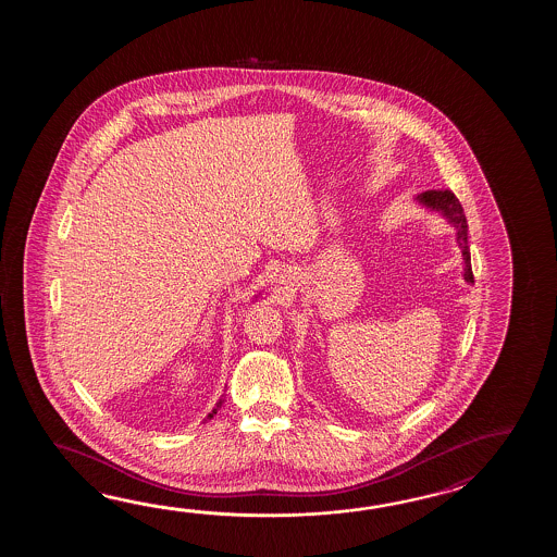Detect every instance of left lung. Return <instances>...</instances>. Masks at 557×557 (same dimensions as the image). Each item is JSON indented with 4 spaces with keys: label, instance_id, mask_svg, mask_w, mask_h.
I'll use <instances>...</instances> for the list:
<instances>
[{
    "label": "left lung",
    "instance_id": "left-lung-1",
    "mask_svg": "<svg viewBox=\"0 0 557 557\" xmlns=\"http://www.w3.org/2000/svg\"><path fill=\"white\" fill-rule=\"evenodd\" d=\"M414 201L428 211L438 213L442 219H446L448 225L454 226L458 249L462 250V278L466 283L472 284V262H470V247H468V221H466L462 205L456 199V195L451 190H426V193H420Z\"/></svg>",
    "mask_w": 557,
    "mask_h": 557
}]
</instances>
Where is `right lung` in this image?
Instances as JSON below:
<instances>
[{"instance_id":"right-lung-1","label":"right lung","mask_w":557,"mask_h":557,"mask_svg":"<svg viewBox=\"0 0 557 557\" xmlns=\"http://www.w3.org/2000/svg\"><path fill=\"white\" fill-rule=\"evenodd\" d=\"M259 296H261V293H259V295H255V298H252V300H257ZM223 403H225V394H223V396L219 398V403L214 404V408L213 410H211V412H209V416H207V420H211V418H213V416L216 414V410H219V408L223 406Z\"/></svg>"}]
</instances>
